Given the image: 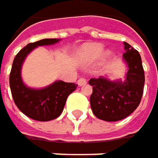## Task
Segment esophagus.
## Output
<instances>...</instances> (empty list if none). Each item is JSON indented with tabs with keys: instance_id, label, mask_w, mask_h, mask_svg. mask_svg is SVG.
I'll use <instances>...</instances> for the list:
<instances>
[{
	"instance_id": "34e87169",
	"label": "esophagus",
	"mask_w": 158,
	"mask_h": 158,
	"mask_svg": "<svg viewBox=\"0 0 158 158\" xmlns=\"http://www.w3.org/2000/svg\"><path fill=\"white\" fill-rule=\"evenodd\" d=\"M86 83H87V81H86V79L84 78V77H81V78L78 79V81H77V84H78L79 86H84V85H86Z\"/></svg>"
}]
</instances>
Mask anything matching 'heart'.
<instances>
[{
    "label": "heart",
    "mask_w": 158,
    "mask_h": 158,
    "mask_svg": "<svg viewBox=\"0 0 158 158\" xmlns=\"http://www.w3.org/2000/svg\"><path fill=\"white\" fill-rule=\"evenodd\" d=\"M104 47L100 43L85 44L78 51V58L84 63H90L96 60L102 54ZM110 52L106 51L102 54V62H106L110 58Z\"/></svg>",
    "instance_id": "b5f03b06"
}]
</instances>
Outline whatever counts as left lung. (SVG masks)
I'll return each instance as SVG.
<instances>
[{
  "label": "left lung",
  "mask_w": 158,
  "mask_h": 158,
  "mask_svg": "<svg viewBox=\"0 0 158 158\" xmlns=\"http://www.w3.org/2000/svg\"><path fill=\"white\" fill-rule=\"evenodd\" d=\"M123 60L128 65L124 81L111 82L105 77L91 78L93 86L90 105L97 118L106 121H117L131 114L139 106L144 86V72L139 52L127 42H123Z\"/></svg>",
  "instance_id": "8db88e82"
}]
</instances>
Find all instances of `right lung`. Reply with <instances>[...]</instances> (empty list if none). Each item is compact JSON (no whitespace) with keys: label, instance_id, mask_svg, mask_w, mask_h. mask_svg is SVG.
<instances>
[{"label":"right lung","instance_id":"1","mask_svg":"<svg viewBox=\"0 0 158 158\" xmlns=\"http://www.w3.org/2000/svg\"><path fill=\"white\" fill-rule=\"evenodd\" d=\"M60 40L45 39L27 44L15 56L10 73V88L17 108L27 117L40 121H48L58 118L65 106L68 96L77 85L56 81L42 89H33L25 85L21 77V68L26 57L37 47L52 45Z\"/></svg>","mask_w":158,"mask_h":158}]
</instances>
